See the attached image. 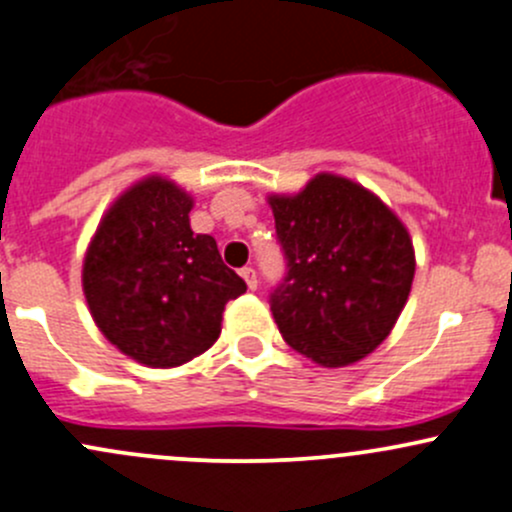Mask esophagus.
Segmentation results:
<instances>
[{
  "label": "esophagus",
  "mask_w": 512,
  "mask_h": 512,
  "mask_svg": "<svg viewBox=\"0 0 512 512\" xmlns=\"http://www.w3.org/2000/svg\"><path fill=\"white\" fill-rule=\"evenodd\" d=\"M240 274H242V279H245V282H247V287H250L252 292H255L257 284H260V282H257V272H255V267H242Z\"/></svg>",
  "instance_id": "1"
}]
</instances>
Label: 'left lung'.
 <instances>
[{
    "label": "left lung",
    "instance_id": "obj_1",
    "mask_svg": "<svg viewBox=\"0 0 512 512\" xmlns=\"http://www.w3.org/2000/svg\"><path fill=\"white\" fill-rule=\"evenodd\" d=\"M287 272L270 309L294 351L326 368L373 353L405 309L410 233L368 188L319 174L297 196H272Z\"/></svg>",
    "mask_w": 512,
    "mask_h": 512
}]
</instances>
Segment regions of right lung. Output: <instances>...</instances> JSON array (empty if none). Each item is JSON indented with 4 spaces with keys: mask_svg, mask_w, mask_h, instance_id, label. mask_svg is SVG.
<instances>
[{
    "mask_svg": "<svg viewBox=\"0 0 512 512\" xmlns=\"http://www.w3.org/2000/svg\"><path fill=\"white\" fill-rule=\"evenodd\" d=\"M193 201L171 181L122 193L102 218L83 265L95 324L149 368H176L213 346L223 309L247 289L211 235L188 223Z\"/></svg>",
    "mask_w": 512,
    "mask_h": 512,
    "instance_id": "obj_1",
    "label": "right lung"
}]
</instances>
